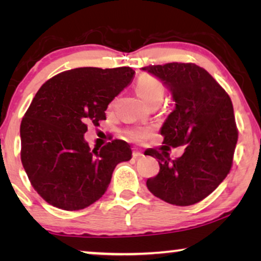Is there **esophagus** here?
<instances>
[{
  "mask_svg": "<svg viewBox=\"0 0 261 261\" xmlns=\"http://www.w3.org/2000/svg\"><path fill=\"white\" fill-rule=\"evenodd\" d=\"M144 155V153H142L141 151H139L138 148H134L133 149V156L134 158H140V156Z\"/></svg>",
  "mask_w": 261,
  "mask_h": 261,
  "instance_id": "1",
  "label": "esophagus"
}]
</instances>
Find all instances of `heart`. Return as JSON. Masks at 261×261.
<instances>
[{"label": "heart", "mask_w": 261, "mask_h": 261, "mask_svg": "<svg viewBox=\"0 0 261 261\" xmlns=\"http://www.w3.org/2000/svg\"><path fill=\"white\" fill-rule=\"evenodd\" d=\"M137 91L147 105L160 103L164 97V85L158 78L151 74H141L137 82ZM152 134V128L148 126H138L128 130V138L134 141H141Z\"/></svg>", "instance_id": "b5f03b06"}]
</instances>
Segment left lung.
Returning <instances> with one entry per match:
<instances>
[{"mask_svg": "<svg viewBox=\"0 0 261 261\" xmlns=\"http://www.w3.org/2000/svg\"><path fill=\"white\" fill-rule=\"evenodd\" d=\"M169 89L173 112L160 134L166 149H149L158 159L159 173L146 181L155 197L174 205L195 204L222 183L233 163L238 130L227 92L195 64L169 63L141 67ZM186 145L184 155L172 161L168 146Z\"/></svg>", "mask_w": 261, "mask_h": 261, "instance_id": "left-lung-1", "label": "left lung"}]
</instances>
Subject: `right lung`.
<instances>
[{"mask_svg":"<svg viewBox=\"0 0 261 261\" xmlns=\"http://www.w3.org/2000/svg\"><path fill=\"white\" fill-rule=\"evenodd\" d=\"M132 67H78L48 80L20 126L21 162L34 190L48 204L81 210L103 196L117 164L132 158L126 141L91 151L88 123L106 120L108 105L130 83Z\"/></svg>","mask_w":261,"mask_h":261,"instance_id":"1","label":"right lung"}]
</instances>
